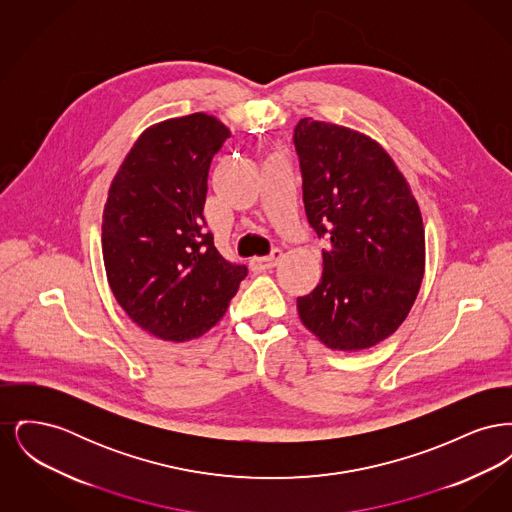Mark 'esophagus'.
Listing matches in <instances>:
<instances>
[{"instance_id":"obj_1","label":"esophagus","mask_w":512,"mask_h":512,"mask_svg":"<svg viewBox=\"0 0 512 512\" xmlns=\"http://www.w3.org/2000/svg\"><path fill=\"white\" fill-rule=\"evenodd\" d=\"M282 257V251L280 249H272V253L267 257H253L249 261V267L255 272H263V270H270V268L276 267V263L280 261Z\"/></svg>"}]
</instances>
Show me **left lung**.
<instances>
[{"label": "left lung", "mask_w": 512, "mask_h": 512, "mask_svg": "<svg viewBox=\"0 0 512 512\" xmlns=\"http://www.w3.org/2000/svg\"><path fill=\"white\" fill-rule=\"evenodd\" d=\"M293 144L307 219L330 240L317 288L297 297L299 318L330 349H368L401 326L420 290L426 245L418 203L366 134L307 117Z\"/></svg>", "instance_id": "left-lung-1"}]
</instances>
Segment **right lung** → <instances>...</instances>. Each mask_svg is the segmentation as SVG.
I'll return each instance as SVG.
<instances>
[{
  "label": "right lung",
  "instance_id": "right-lung-1",
  "mask_svg": "<svg viewBox=\"0 0 512 512\" xmlns=\"http://www.w3.org/2000/svg\"><path fill=\"white\" fill-rule=\"evenodd\" d=\"M226 138L230 130L205 113L153 124L111 182L101 224L107 280L155 338L203 336L247 276L217 251L203 217L209 167Z\"/></svg>",
  "mask_w": 512,
  "mask_h": 512
}]
</instances>
